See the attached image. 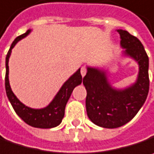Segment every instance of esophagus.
<instances>
[{"instance_id": "esophagus-1", "label": "esophagus", "mask_w": 154, "mask_h": 154, "mask_svg": "<svg viewBox=\"0 0 154 154\" xmlns=\"http://www.w3.org/2000/svg\"><path fill=\"white\" fill-rule=\"evenodd\" d=\"M81 76H82V77H84V76L86 75V73H87V68H86L85 66H82V67H81Z\"/></svg>"}]
</instances>
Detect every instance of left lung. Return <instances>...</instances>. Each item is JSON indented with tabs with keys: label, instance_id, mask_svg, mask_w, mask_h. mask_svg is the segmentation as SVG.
<instances>
[{
	"label": "left lung",
	"instance_id": "obj_1",
	"mask_svg": "<svg viewBox=\"0 0 154 154\" xmlns=\"http://www.w3.org/2000/svg\"><path fill=\"white\" fill-rule=\"evenodd\" d=\"M117 32L124 54L139 65L136 81L126 88L116 89L109 83L106 71L91 66H88L83 78L88 116L93 123L105 128H117L129 122L145 103L149 91V59L142 43L126 30Z\"/></svg>",
	"mask_w": 154,
	"mask_h": 154
}]
</instances>
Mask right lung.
Listing matches in <instances>:
<instances>
[{"label": "right lung", "instance_id": "obj_1", "mask_svg": "<svg viewBox=\"0 0 154 154\" xmlns=\"http://www.w3.org/2000/svg\"><path fill=\"white\" fill-rule=\"evenodd\" d=\"M31 32V29H28L23 35H20L15 38L13 42L8 54L6 56V76H5V88L7 96L15 112L18 114L20 119L27 125L37 128H52L59 126L65 114V107L69 98L72 94L73 88L82 82V76L81 74V68H79L73 75L66 81L62 87L59 90L57 94L48 106L41 109H34L28 107L21 103L17 97L13 93L8 80V60L11 54L12 49L15 44L25 38Z\"/></svg>", "mask_w": 154, "mask_h": 154}]
</instances>
